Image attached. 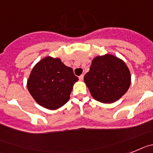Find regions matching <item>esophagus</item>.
Instances as JSON below:
<instances>
[{
    "mask_svg": "<svg viewBox=\"0 0 153 153\" xmlns=\"http://www.w3.org/2000/svg\"><path fill=\"white\" fill-rule=\"evenodd\" d=\"M78 78H79V80H80V81H82V80H83V78H84V75H81L80 76L78 77Z\"/></svg>",
    "mask_w": 153,
    "mask_h": 153,
    "instance_id": "1",
    "label": "esophagus"
}]
</instances>
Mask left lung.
Instances as JSON below:
<instances>
[{
  "instance_id": "1",
  "label": "left lung",
  "mask_w": 153,
  "mask_h": 153,
  "mask_svg": "<svg viewBox=\"0 0 153 153\" xmlns=\"http://www.w3.org/2000/svg\"><path fill=\"white\" fill-rule=\"evenodd\" d=\"M84 82L95 100L111 103L119 100L128 91L131 75L123 61L105 54L93 59Z\"/></svg>"
}]
</instances>
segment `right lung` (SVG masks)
Instances as JSON below:
<instances>
[{"label": "right lung", "mask_w": 153, "mask_h": 153, "mask_svg": "<svg viewBox=\"0 0 153 153\" xmlns=\"http://www.w3.org/2000/svg\"><path fill=\"white\" fill-rule=\"evenodd\" d=\"M78 80L73 69L65 65L61 59L46 57L32 69L27 86L40 105L54 110L67 103Z\"/></svg>", "instance_id": "add662e5"}]
</instances>
